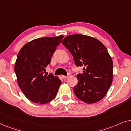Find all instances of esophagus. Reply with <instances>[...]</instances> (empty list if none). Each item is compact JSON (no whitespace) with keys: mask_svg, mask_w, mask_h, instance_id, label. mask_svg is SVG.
<instances>
[{"mask_svg":"<svg viewBox=\"0 0 131 131\" xmlns=\"http://www.w3.org/2000/svg\"><path fill=\"white\" fill-rule=\"evenodd\" d=\"M62 78H63V79H66L67 78V76H62Z\"/></svg>","mask_w":131,"mask_h":131,"instance_id":"1","label":"esophagus"}]
</instances>
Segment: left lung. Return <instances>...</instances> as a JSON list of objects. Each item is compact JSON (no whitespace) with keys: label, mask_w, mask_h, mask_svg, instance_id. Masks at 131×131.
I'll return each instance as SVG.
<instances>
[{"label":"left lung","mask_w":131,"mask_h":131,"mask_svg":"<svg viewBox=\"0 0 131 131\" xmlns=\"http://www.w3.org/2000/svg\"><path fill=\"white\" fill-rule=\"evenodd\" d=\"M62 43L73 55L77 67H83L73 88L76 96L88 104L100 101L113 79V61L106 47L95 38L78 34L66 36Z\"/></svg>","instance_id":"obj_1"}]
</instances>
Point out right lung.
Returning <instances> with one entry per match:
<instances>
[{"instance_id": "obj_1", "label": "right lung", "mask_w": 131, "mask_h": 131, "mask_svg": "<svg viewBox=\"0 0 131 131\" xmlns=\"http://www.w3.org/2000/svg\"><path fill=\"white\" fill-rule=\"evenodd\" d=\"M63 37L35 39L24 45L18 53L15 64L18 84L24 95L33 103L44 104L56 96L61 81L51 73L46 76L44 73Z\"/></svg>"}]
</instances>
